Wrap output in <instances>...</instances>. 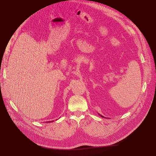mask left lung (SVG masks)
Masks as SVG:
<instances>
[{"instance_id":"obj_1","label":"left lung","mask_w":156,"mask_h":156,"mask_svg":"<svg viewBox=\"0 0 156 156\" xmlns=\"http://www.w3.org/2000/svg\"><path fill=\"white\" fill-rule=\"evenodd\" d=\"M99 114V116H101V117H103V118H105V117H104V116H102V115H101V114ZM106 119H107V118H106Z\"/></svg>"}]
</instances>
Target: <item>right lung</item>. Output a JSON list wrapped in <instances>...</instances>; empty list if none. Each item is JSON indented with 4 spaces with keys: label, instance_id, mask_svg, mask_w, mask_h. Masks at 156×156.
<instances>
[{
    "label": "right lung",
    "instance_id": "add662e5",
    "mask_svg": "<svg viewBox=\"0 0 156 156\" xmlns=\"http://www.w3.org/2000/svg\"><path fill=\"white\" fill-rule=\"evenodd\" d=\"M54 122V121H52V122H50V121H49V122Z\"/></svg>",
    "mask_w": 156,
    "mask_h": 156
}]
</instances>
